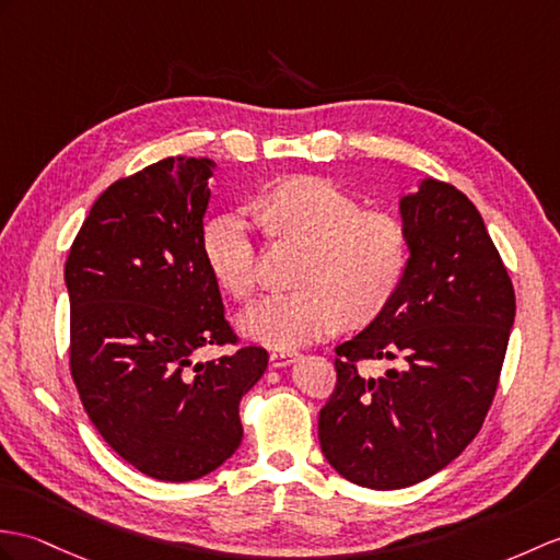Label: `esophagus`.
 I'll return each mask as SVG.
<instances>
[{"mask_svg":"<svg viewBox=\"0 0 560 560\" xmlns=\"http://www.w3.org/2000/svg\"><path fill=\"white\" fill-rule=\"evenodd\" d=\"M295 360H298V353H293V350H275V353L269 355L271 368H289Z\"/></svg>","mask_w":560,"mask_h":560,"instance_id":"esophagus-1","label":"esophagus"}]
</instances>
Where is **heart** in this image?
Listing matches in <instances>:
<instances>
[{
    "label": "heart",
    "instance_id": "b5f03b06",
    "mask_svg": "<svg viewBox=\"0 0 560 560\" xmlns=\"http://www.w3.org/2000/svg\"><path fill=\"white\" fill-rule=\"evenodd\" d=\"M269 233L310 248L303 291L275 293L238 317L248 339L271 348H295L348 324L374 319L392 301L408 265V238L386 212L362 205L331 180L291 178L253 205ZM202 255L212 277L233 298H250L259 281V248L248 219L229 212L202 231Z\"/></svg>",
    "mask_w": 560,
    "mask_h": 560
}]
</instances>
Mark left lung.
Here are the masks:
<instances>
[{
	"label": "left lung",
	"instance_id": "left-lung-1",
	"mask_svg": "<svg viewBox=\"0 0 560 560\" xmlns=\"http://www.w3.org/2000/svg\"><path fill=\"white\" fill-rule=\"evenodd\" d=\"M408 265L386 307L336 346L319 412L324 458L348 482L402 489L458 458L482 427L509 348L515 293L485 219L444 180L398 200ZM362 359H394L380 377Z\"/></svg>",
	"mask_w": 560,
	"mask_h": 560
}]
</instances>
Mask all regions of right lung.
I'll return each mask as SVG.
<instances>
[{
  "instance_id": "1",
  "label": "right lung",
  "mask_w": 560,
  "mask_h": 560,
  "mask_svg": "<svg viewBox=\"0 0 560 560\" xmlns=\"http://www.w3.org/2000/svg\"><path fill=\"white\" fill-rule=\"evenodd\" d=\"M210 158L162 160L116 180L71 245V374L102 439L142 475L190 482L226 463L243 439L241 398L267 370L236 339L202 255Z\"/></svg>"
}]
</instances>
